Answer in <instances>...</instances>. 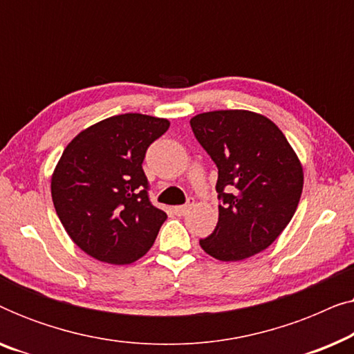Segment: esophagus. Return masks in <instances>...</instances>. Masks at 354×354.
Returning <instances> with one entry per match:
<instances>
[{
  "mask_svg": "<svg viewBox=\"0 0 354 354\" xmlns=\"http://www.w3.org/2000/svg\"><path fill=\"white\" fill-rule=\"evenodd\" d=\"M193 205H195V200H193V198H188L187 205L176 206V207H174V212H176V214H178V216H183V214H187V212L192 209Z\"/></svg>",
  "mask_w": 354,
  "mask_h": 354,
  "instance_id": "1",
  "label": "esophagus"
}]
</instances>
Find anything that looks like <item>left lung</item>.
I'll return each instance as SVG.
<instances>
[{"mask_svg":"<svg viewBox=\"0 0 354 354\" xmlns=\"http://www.w3.org/2000/svg\"><path fill=\"white\" fill-rule=\"evenodd\" d=\"M192 130L217 166L221 200L214 232L201 248L219 261H241L268 248L297 211L301 162L277 125L251 111L198 114Z\"/></svg>","mask_w":354,"mask_h":354,"instance_id":"obj_1","label":"left lung"}]
</instances>
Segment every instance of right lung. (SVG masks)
<instances>
[{
    "label": "right lung",
    "instance_id": "add662e5",
    "mask_svg": "<svg viewBox=\"0 0 354 354\" xmlns=\"http://www.w3.org/2000/svg\"><path fill=\"white\" fill-rule=\"evenodd\" d=\"M169 125L147 114L113 115L66 147L51 177L53 203L72 241L91 258L130 264L153 246L167 214L149 201L142 164Z\"/></svg>",
    "mask_w": 354,
    "mask_h": 354
}]
</instances>
